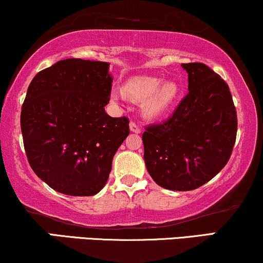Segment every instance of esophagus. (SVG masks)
<instances>
[{
    "label": "esophagus",
    "instance_id": "obj_1",
    "mask_svg": "<svg viewBox=\"0 0 263 263\" xmlns=\"http://www.w3.org/2000/svg\"><path fill=\"white\" fill-rule=\"evenodd\" d=\"M129 128H130V130L133 133H137V134H139V133L141 132L140 126H139L135 122H130V124H129Z\"/></svg>",
    "mask_w": 263,
    "mask_h": 263
}]
</instances>
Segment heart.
Here are the masks:
<instances>
[{"mask_svg": "<svg viewBox=\"0 0 263 263\" xmlns=\"http://www.w3.org/2000/svg\"><path fill=\"white\" fill-rule=\"evenodd\" d=\"M124 92L134 101H142L141 111L148 118H156L166 113L174 105L179 95L176 82H163L158 77H135L124 85ZM123 99L119 89L111 91V100L118 103Z\"/></svg>", "mask_w": 263, "mask_h": 263, "instance_id": "1", "label": "heart"}]
</instances>
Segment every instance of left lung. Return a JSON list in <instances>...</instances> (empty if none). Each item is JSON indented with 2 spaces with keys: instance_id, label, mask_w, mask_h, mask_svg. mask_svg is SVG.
<instances>
[{
  "instance_id": "obj_1",
  "label": "left lung",
  "mask_w": 263,
  "mask_h": 263,
  "mask_svg": "<svg viewBox=\"0 0 263 263\" xmlns=\"http://www.w3.org/2000/svg\"><path fill=\"white\" fill-rule=\"evenodd\" d=\"M189 92L170 118L146 126L144 160L152 179L164 189L200 187L231 158L238 119L229 86L203 63H183Z\"/></svg>"
}]
</instances>
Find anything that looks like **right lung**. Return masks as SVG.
I'll return each mask as SVG.
<instances>
[{
	"instance_id": "obj_1",
	"label": "right lung",
	"mask_w": 263,
	"mask_h": 263,
	"mask_svg": "<svg viewBox=\"0 0 263 263\" xmlns=\"http://www.w3.org/2000/svg\"><path fill=\"white\" fill-rule=\"evenodd\" d=\"M108 69L107 62L68 58L39 72L28 87L21 128L29 164L64 195L99 193L130 133L126 117L105 112L113 82Z\"/></svg>"
}]
</instances>
